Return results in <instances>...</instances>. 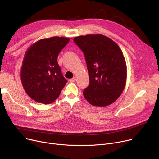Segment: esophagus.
<instances>
[{
    "instance_id": "34e87169",
    "label": "esophagus",
    "mask_w": 159,
    "mask_h": 159,
    "mask_svg": "<svg viewBox=\"0 0 159 159\" xmlns=\"http://www.w3.org/2000/svg\"><path fill=\"white\" fill-rule=\"evenodd\" d=\"M76 80H77L76 77H73V78L71 79L70 80V82H75V81H76Z\"/></svg>"
}]
</instances>
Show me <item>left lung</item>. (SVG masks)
Segmentation results:
<instances>
[{
	"label": "left lung",
	"mask_w": 159,
	"mask_h": 159,
	"mask_svg": "<svg viewBox=\"0 0 159 159\" xmlns=\"http://www.w3.org/2000/svg\"><path fill=\"white\" fill-rule=\"evenodd\" d=\"M73 41L84 53L87 64L89 84L83 91L86 101L95 106L111 104L126 84L127 66L122 50L101 34L79 36Z\"/></svg>",
	"instance_id": "8db88e82"
}]
</instances>
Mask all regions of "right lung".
<instances>
[{"mask_svg": "<svg viewBox=\"0 0 159 159\" xmlns=\"http://www.w3.org/2000/svg\"><path fill=\"white\" fill-rule=\"evenodd\" d=\"M70 40L62 37L40 39L25 53L20 79L24 89L33 101L49 104L60 95L67 80L61 73L57 57Z\"/></svg>", "mask_w": 159, "mask_h": 159, "instance_id": "add662e5", "label": "right lung"}]
</instances>
